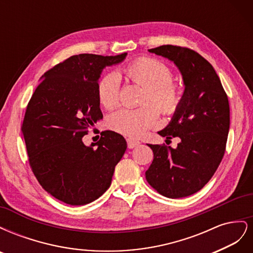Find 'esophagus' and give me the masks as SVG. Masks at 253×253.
<instances>
[{"mask_svg":"<svg viewBox=\"0 0 253 253\" xmlns=\"http://www.w3.org/2000/svg\"><path fill=\"white\" fill-rule=\"evenodd\" d=\"M126 141H127V147H128V149H134V148H136V147H138V145L140 144V142H139L138 140L133 139V138H127Z\"/></svg>","mask_w":253,"mask_h":253,"instance_id":"esophagus-1","label":"esophagus"}]
</instances>
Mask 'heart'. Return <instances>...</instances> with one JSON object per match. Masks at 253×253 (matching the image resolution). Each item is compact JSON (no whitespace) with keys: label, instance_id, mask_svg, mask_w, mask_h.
Wrapping results in <instances>:
<instances>
[{"label":"heart","instance_id":"heart-1","mask_svg":"<svg viewBox=\"0 0 253 253\" xmlns=\"http://www.w3.org/2000/svg\"><path fill=\"white\" fill-rule=\"evenodd\" d=\"M126 79L143 87L141 106L134 110L120 109L108 118L109 126L120 134L139 137L158 120L160 109L164 115H172L181 101V89L172 81L170 68L160 61L142 57L122 68ZM119 79L115 74H106L97 83V97L106 110L119 102Z\"/></svg>","mask_w":253,"mask_h":253}]
</instances>
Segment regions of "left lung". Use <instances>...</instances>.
Listing matches in <instances>:
<instances>
[{
    "label": "left lung",
    "instance_id": "obj_1",
    "mask_svg": "<svg viewBox=\"0 0 253 253\" xmlns=\"http://www.w3.org/2000/svg\"><path fill=\"white\" fill-rule=\"evenodd\" d=\"M149 51L172 61L185 89L169 125L158 132L180 141L175 149L149 144L154 158L145 178L166 197H186L204 188L223 159L230 126L228 97L213 66L200 53L173 45Z\"/></svg>",
    "mask_w": 253,
    "mask_h": 253
}]
</instances>
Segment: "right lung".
I'll return each mask as SVG.
<instances>
[{
    "label": "right lung",
    "instance_id": "1",
    "mask_svg": "<svg viewBox=\"0 0 253 253\" xmlns=\"http://www.w3.org/2000/svg\"><path fill=\"white\" fill-rule=\"evenodd\" d=\"M126 55L70 57L42 76L27 105L22 133L29 165L42 188L65 204L82 206L100 197L126 150L124 136L113 131L101 132L90 145L82 141L103 117L97 97L102 71Z\"/></svg>",
    "mask_w": 253,
    "mask_h": 253
}]
</instances>
